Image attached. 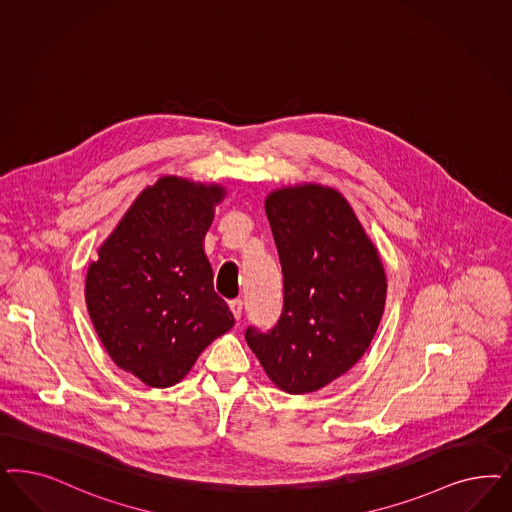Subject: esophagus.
Here are the masks:
<instances>
[{
  "label": "esophagus",
  "instance_id": "34e87169",
  "mask_svg": "<svg viewBox=\"0 0 512 512\" xmlns=\"http://www.w3.org/2000/svg\"><path fill=\"white\" fill-rule=\"evenodd\" d=\"M230 309L233 316H235V320H239L241 314H243V301L241 299H231Z\"/></svg>",
  "mask_w": 512,
  "mask_h": 512
}]
</instances>
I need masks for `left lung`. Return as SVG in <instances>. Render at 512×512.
Masks as SVG:
<instances>
[{
  "mask_svg": "<svg viewBox=\"0 0 512 512\" xmlns=\"http://www.w3.org/2000/svg\"><path fill=\"white\" fill-rule=\"evenodd\" d=\"M265 215L279 250L284 305L273 330L248 328V347L288 394L345 375L369 348L386 303L379 252L347 199L322 184L271 192Z\"/></svg>",
  "mask_w": 512,
  "mask_h": 512,
  "instance_id": "obj_1",
  "label": "left lung"
}]
</instances>
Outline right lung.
<instances>
[{
	"label": "right lung",
	"instance_id": "1",
	"mask_svg": "<svg viewBox=\"0 0 512 512\" xmlns=\"http://www.w3.org/2000/svg\"><path fill=\"white\" fill-rule=\"evenodd\" d=\"M226 196L220 184L162 177L145 188L99 247L84 297L111 360L150 388L184 379L233 326L213 288L203 239Z\"/></svg>",
	"mask_w": 512,
	"mask_h": 512
}]
</instances>
